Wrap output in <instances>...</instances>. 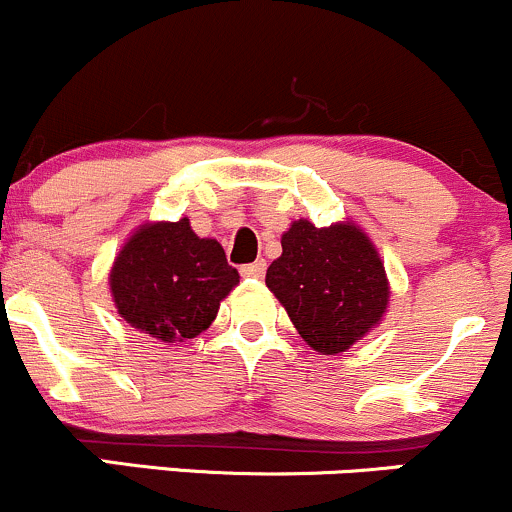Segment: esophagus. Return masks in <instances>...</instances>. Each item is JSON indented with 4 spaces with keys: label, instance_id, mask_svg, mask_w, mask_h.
Returning a JSON list of instances; mask_svg holds the SVG:
<instances>
[{
    "label": "esophagus",
    "instance_id": "esophagus-1",
    "mask_svg": "<svg viewBox=\"0 0 512 512\" xmlns=\"http://www.w3.org/2000/svg\"><path fill=\"white\" fill-rule=\"evenodd\" d=\"M265 270H267V262L257 260V262H250V265L240 267V274L247 279H260V277H265Z\"/></svg>",
    "mask_w": 512,
    "mask_h": 512
}]
</instances>
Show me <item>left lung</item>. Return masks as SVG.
<instances>
[{
	"mask_svg": "<svg viewBox=\"0 0 512 512\" xmlns=\"http://www.w3.org/2000/svg\"><path fill=\"white\" fill-rule=\"evenodd\" d=\"M265 282L299 336L324 355L348 351L373 331L390 301L383 260L353 223L294 220Z\"/></svg>",
	"mask_w": 512,
	"mask_h": 512,
	"instance_id": "obj_1",
	"label": "left lung"
}]
</instances>
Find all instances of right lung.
<instances>
[{
	"instance_id": "1",
	"label": "right lung",
	"mask_w": 512,
	"mask_h": 512,
	"mask_svg": "<svg viewBox=\"0 0 512 512\" xmlns=\"http://www.w3.org/2000/svg\"><path fill=\"white\" fill-rule=\"evenodd\" d=\"M238 282L220 242L198 238L188 218L134 230L110 270L122 319L164 343L206 331Z\"/></svg>"
}]
</instances>
